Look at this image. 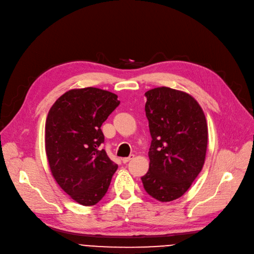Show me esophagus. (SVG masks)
Here are the masks:
<instances>
[{
  "mask_svg": "<svg viewBox=\"0 0 254 254\" xmlns=\"http://www.w3.org/2000/svg\"><path fill=\"white\" fill-rule=\"evenodd\" d=\"M133 158H134V155H130V156H129V157H127V158H123V159H122V161H123V163H125V164H126V163H128L129 161H131Z\"/></svg>",
  "mask_w": 254,
  "mask_h": 254,
  "instance_id": "34e87169",
  "label": "esophagus"
}]
</instances>
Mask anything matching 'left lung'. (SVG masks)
Returning a JSON list of instances; mask_svg holds the SVG:
<instances>
[{"instance_id":"left-lung-1","label":"left lung","mask_w":254,"mask_h":254,"mask_svg":"<svg viewBox=\"0 0 254 254\" xmlns=\"http://www.w3.org/2000/svg\"><path fill=\"white\" fill-rule=\"evenodd\" d=\"M144 95L152 142L150 168L141 182L154 199L173 201L203 168L208 141L205 115L190 95L175 89L159 87Z\"/></svg>"}]
</instances>
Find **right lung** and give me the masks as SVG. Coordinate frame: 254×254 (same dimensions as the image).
<instances>
[{
  "label": "right lung",
  "mask_w": 254,
  "mask_h": 254,
  "mask_svg": "<svg viewBox=\"0 0 254 254\" xmlns=\"http://www.w3.org/2000/svg\"><path fill=\"white\" fill-rule=\"evenodd\" d=\"M119 104L116 94L88 87L65 92L49 111L45 147L52 175L81 205L98 203L118 168L100 147V127Z\"/></svg>",
  "instance_id": "right-lung-1"
}]
</instances>
